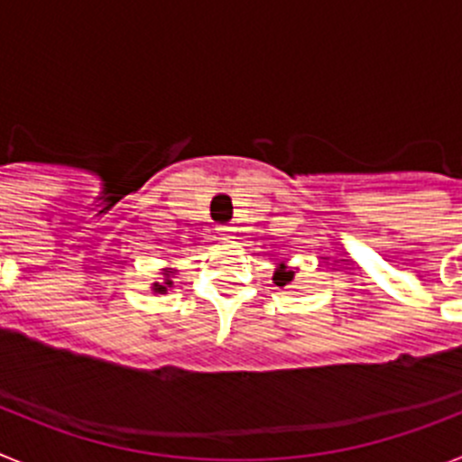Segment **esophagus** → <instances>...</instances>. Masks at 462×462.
Instances as JSON below:
<instances>
[{"label": "esophagus", "instance_id": "34e87169", "mask_svg": "<svg viewBox=\"0 0 462 462\" xmlns=\"http://www.w3.org/2000/svg\"><path fill=\"white\" fill-rule=\"evenodd\" d=\"M217 231L222 236H231V234H234V226H217Z\"/></svg>", "mask_w": 462, "mask_h": 462}]
</instances>
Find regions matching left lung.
I'll return each instance as SVG.
<instances>
[{"label":"left lung","mask_w":462,"mask_h":462,"mask_svg":"<svg viewBox=\"0 0 462 462\" xmlns=\"http://www.w3.org/2000/svg\"><path fill=\"white\" fill-rule=\"evenodd\" d=\"M296 280V268H289L284 261L282 263H277L275 273H273V282H275L277 287H289L291 282Z\"/></svg>","instance_id":"1"}]
</instances>
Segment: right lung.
<instances>
[{
  "mask_svg": "<svg viewBox=\"0 0 462 462\" xmlns=\"http://www.w3.org/2000/svg\"><path fill=\"white\" fill-rule=\"evenodd\" d=\"M178 275V268H171V266H164L162 268V273H159V280L152 282V293H166L171 287H173V277Z\"/></svg>",
  "mask_w": 462,
  "mask_h": 462,
  "instance_id": "1",
  "label": "right lung"
}]
</instances>
